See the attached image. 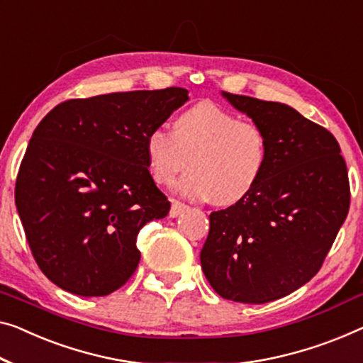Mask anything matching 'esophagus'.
I'll return each mask as SVG.
<instances>
[{"mask_svg": "<svg viewBox=\"0 0 363 363\" xmlns=\"http://www.w3.org/2000/svg\"><path fill=\"white\" fill-rule=\"evenodd\" d=\"M187 208H189V205L179 202V200H172L169 216H171V218H176V216H179L182 212H186Z\"/></svg>", "mask_w": 363, "mask_h": 363, "instance_id": "1", "label": "esophagus"}]
</instances>
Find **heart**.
I'll list each match as a JSON object with an SVG mask.
<instances>
[{
  "label": "heart",
  "mask_w": 363,
  "mask_h": 363,
  "mask_svg": "<svg viewBox=\"0 0 363 363\" xmlns=\"http://www.w3.org/2000/svg\"><path fill=\"white\" fill-rule=\"evenodd\" d=\"M151 176L171 184L191 163L174 189L194 200L212 197L216 205H233L250 196L267 161L266 135L256 123L212 101L181 112L176 128L158 125L147 135Z\"/></svg>",
  "instance_id": "obj_1"
}]
</instances>
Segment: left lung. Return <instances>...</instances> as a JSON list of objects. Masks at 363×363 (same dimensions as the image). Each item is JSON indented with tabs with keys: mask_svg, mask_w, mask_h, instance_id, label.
<instances>
[{
	"mask_svg": "<svg viewBox=\"0 0 363 363\" xmlns=\"http://www.w3.org/2000/svg\"><path fill=\"white\" fill-rule=\"evenodd\" d=\"M223 96L261 127L267 161L250 196L210 213L200 264L221 298L259 305L321 269L349 213L347 166L334 135L294 107Z\"/></svg>",
	"mask_w": 363,
	"mask_h": 363,
	"instance_id": "8db88e82",
	"label": "left lung"
}]
</instances>
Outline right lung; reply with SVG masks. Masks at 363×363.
I'll return each instance as SVG.
<instances>
[{
    "mask_svg": "<svg viewBox=\"0 0 363 363\" xmlns=\"http://www.w3.org/2000/svg\"><path fill=\"white\" fill-rule=\"evenodd\" d=\"M184 88L69 99L32 133L16 207L37 266L79 296H106L140 262L137 236L171 202L148 169L147 135L189 99Z\"/></svg>",
    "mask_w": 363,
    "mask_h": 363,
    "instance_id": "add662e5",
    "label": "right lung"
}]
</instances>
